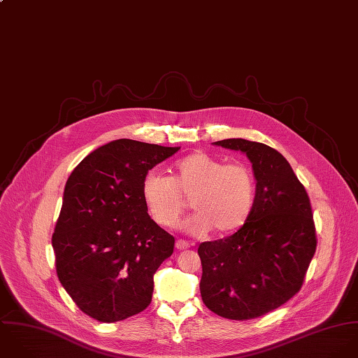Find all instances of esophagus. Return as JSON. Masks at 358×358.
<instances>
[{"mask_svg": "<svg viewBox=\"0 0 358 358\" xmlns=\"http://www.w3.org/2000/svg\"><path fill=\"white\" fill-rule=\"evenodd\" d=\"M176 248H177L178 250H185V249L189 248V243H188L187 241H184V239H178V241L176 242Z\"/></svg>", "mask_w": 358, "mask_h": 358, "instance_id": "obj_1", "label": "esophagus"}]
</instances>
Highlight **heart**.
I'll list each match as a JSON object with an SVG mask.
<instances>
[{
	"label": "heart",
	"mask_w": 358,
	"mask_h": 358,
	"mask_svg": "<svg viewBox=\"0 0 358 358\" xmlns=\"http://www.w3.org/2000/svg\"><path fill=\"white\" fill-rule=\"evenodd\" d=\"M170 173L169 178L150 171L143 180V203L157 225L174 227L187 208L184 199L196 213L182 228L195 236L212 229L218 235L232 234L252 215L256 180L249 166L194 152L174 162Z\"/></svg>",
	"instance_id": "heart-1"
}]
</instances>
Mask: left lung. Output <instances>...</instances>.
I'll return each instance as SVG.
<instances>
[{"label":"left lung","mask_w":358,"mask_h":358,"mask_svg":"<svg viewBox=\"0 0 358 358\" xmlns=\"http://www.w3.org/2000/svg\"><path fill=\"white\" fill-rule=\"evenodd\" d=\"M215 145L245 152L257 184L246 224L225 239L198 248L201 294L220 317L253 320L285 304L303 285L317 249L311 203L277 149L242 138Z\"/></svg>","instance_id":"1"}]
</instances>
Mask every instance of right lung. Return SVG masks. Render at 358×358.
<instances>
[{"label":"right lung","instance_id":"add662e5","mask_svg":"<svg viewBox=\"0 0 358 358\" xmlns=\"http://www.w3.org/2000/svg\"><path fill=\"white\" fill-rule=\"evenodd\" d=\"M178 149L117 140L85 156L66 181L52 234L57 275L96 321H123L150 304L153 274L173 255L174 236L148 215L141 187Z\"/></svg>","mask_w":358,"mask_h":358}]
</instances>
